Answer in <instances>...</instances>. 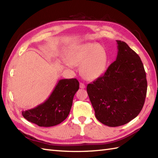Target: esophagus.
<instances>
[{
  "mask_svg": "<svg viewBox=\"0 0 158 158\" xmlns=\"http://www.w3.org/2000/svg\"><path fill=\"white\" fill-rule=\"evenodd\" d=\"M79 87H80V88H81V89H84V88H85V85L84 83H80Z\"/></svg>",
  "mask_w": 158,
  "mask_h": 158,
  "instance_id": "obj_1",
  "label": "esophagus"
}]
</instances>
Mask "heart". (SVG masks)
Instances as JSON below:
<instances>
[{"instance_id":"obj_1","label":"heart","mask_w":158,"mask_h":158,"mask_svg":"<svg viewBox=\"0 0 158 158\" xmlns=\"http://www.w3.org/2000/svg\"><path fill=\"white\" fill-rule=\"evenodd\" d=\"M64 65L69 68L80 66V73L85 79L94 80L105 72L107 54L102 45L96 43H85L70 50Z\"/></svg>"}]
</instances>
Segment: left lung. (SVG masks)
<instances>
[{"mask_svg": "<svg viewBox=\"0 0 158 158\" xmlns=\"http://www.w3.org/2000/svg\"><path fill=\"white\" fill-rule=\"evenodd\" d=\"M116 41V60L103 75L87 85L96 119L110 127L124 125L139 115L147 89L140 57L125 42Z\"/></svg>", "mask_w": 158, "mask_h": 158, "instance_id": "1", "label": "left lung"}]
</instances>
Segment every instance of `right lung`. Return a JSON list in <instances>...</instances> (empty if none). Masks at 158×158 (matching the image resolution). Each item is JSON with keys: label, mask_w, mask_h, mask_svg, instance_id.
<instances>
[{"label": "right lung", "mask_w": 158, "mask_h": 158, "mask_svg": "<svg viewBox=\"0 0 158 158\" xmlns=\"http://www.w3.org/2000/svg\"><path fill=\"white\" fill-rule=\"evenodd\" d=\"M79 88V83L76 79H60L44 102L22 110V115L28 122L41 127L58 125L68 117L73 97Z\"/></svg>", "instance_id": "add662e5"}]
</instances>
